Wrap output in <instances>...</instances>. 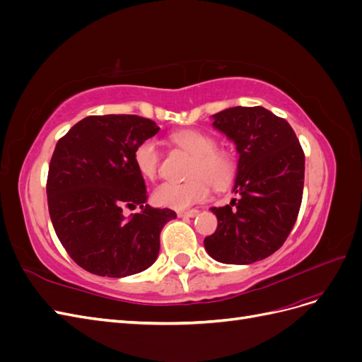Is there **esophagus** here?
<instances>
[{
	"instance_id": "esophagus-1",
	"label": "esophagus",
	"mask_w": 362,
	"mask_h": 362,
	"mask_svg": "<svg viewBox=\"0 0 362 362\" xmlns=\"http://www.w3.org/2000/svg\"><path fill=\"white\" fill-rule=\"evenodd\" d=\"M199 214L198 210H189V211H178V217H196Z\"/></svg>"
}]
</instances>
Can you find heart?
I'll return each instance as SVG.
<instances>
[{"label": "heart", "mask_w": 362, "mask_h": 362, "mask_svg": "<svg viewBox=\"0 0 362 362\" xmlns=\"http://www.w3.org/2000/svg\"><path fill=\"white\" fill-rule=\"evenodd\" d=\"M172 141L192 154L189 168L190 180L184 182L166 181L154 192V201L173 210H185L202 202L210 182L214 189H225L235 175V161L226 151L216 149V140L198 129H181L170 136ZM133 160L139 173L146 180H156L160 168V152L152 139H146L136 146Z\"/></svg>", "instance_id": "obj_1"}]
</instances>
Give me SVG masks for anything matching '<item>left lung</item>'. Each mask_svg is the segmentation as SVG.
Instances as JSON below:
<instances>
[{
  "label": "left lung",
  "instance_id": "obj_1",
  "mask_svg": "<svg viewBox=\"0 0 362 362\" xmlns=\"http://www.w3.org/2000/svg\"><path fill=\"white\" fill-rule=\"evenodd\" d=\"M211 117L238 152L233 189L238 199L210 208L217 229L204 246L223 264H252L276 252L291 233L302 204L305 156L287 120L264 107H231Z\"/></svg>",
  "mask_w": 362,
  "mask_h": 362
}]
</instances>
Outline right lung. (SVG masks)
Returning a JSON list of instances; mask_svg holds the SVG:
<instances>
[{
    "mask_svg": "<svg viewBox=\"0 0 362 362\" xmlns=\"http://www.w3.org/2000/svg\"><path fill=\"white\" fill-rule=\"evenodd\" d=\"M160 131L136 115L87 116L63 136L49 163L51 222L69 257L93 275L124 278L154 264L163 226L177 213L152 208L133 154ZM141 206L125 218L124 206Z\"/></svg>",
    "mask_w": 362,
    "mask_h": 362,
    "instance_id": "1",
    "label": "right lung"
}]
</instances>
